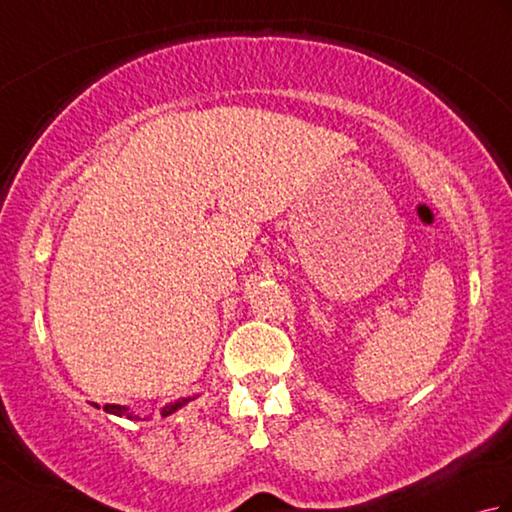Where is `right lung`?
Instances as JSON below:
<instances>
[{
  "mask_svg": "<svg viewBox=\"0 0 512 512\" xmlns=\"http://www.w3.org/2000/svg\"><path fill=\"white\" fill-rule=\"evenodd\" d=\"M193 398H178L176 402H169V405H165L162 407V411H160V416L162 418H167V416H171L173 411H178V409H182L184 405H187V402H191ZM94 407H99L94 402ZM107 413H112V416H125V418H129V420H140V416H134V413H129L127 411V407H123V405H105L103 407Z\"/></svg>",
  "mask_w": 512,
  "mask_h": 512,
  "instance_id": "obj_1",
  "label": "right lung"
}]
</instances>
